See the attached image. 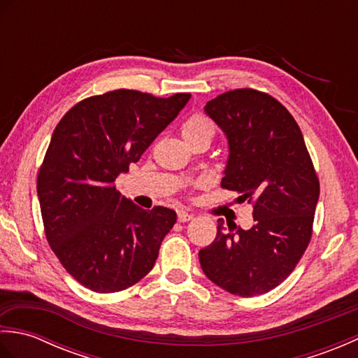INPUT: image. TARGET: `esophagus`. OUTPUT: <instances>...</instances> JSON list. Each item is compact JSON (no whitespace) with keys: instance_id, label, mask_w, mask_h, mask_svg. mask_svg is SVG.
Returning a JSON list of instances; mask_svg holds the SVG:
<instances>
[{"instance_id":"1","label":"esophagus","mask_w":358,"mask_h":358,"mask_svg":"<svg viewBox=\"0 0 358 358\" xmlns=\"http://www.w3.org/2000/svg\"><path fill=\"white\" fill-rule=\"evenodd\" d=\"M194 218V215L191 214V212H187V210H183V209H181V210H178V220H180V222H189V220H192Z\"/></svg>"}]
</instances>
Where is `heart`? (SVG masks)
I'll return each instance as SVG.
<instances>
[{
    "mask_svg": "<svg viewBox=\"0 0 358 358\" xmlns=\"http://www.w3.org/2000/svg\"><path fill=\"white\" fill-rule=\"evenodd\" d=\"M214 124H212V121L201 115V113H195V115L189 117L185 123L183 127H181V134H183L185 140H191L195 138V136H214Z\"/></svg>",
    "mask_w": 358,
    "mask_h": 358,
    "instance_id": "1",
    "label": "heart"
}]
</instances>
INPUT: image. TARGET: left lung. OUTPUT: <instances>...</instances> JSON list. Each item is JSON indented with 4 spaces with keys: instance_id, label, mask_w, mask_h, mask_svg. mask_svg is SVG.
<instances>
[{
    "instance_id": "8db88e82",
    "label": "left lung",
    "mask_w": 358,
    "mask_h": 358,
    "mask_svg": "<svg viewBox=\"0 0 358 358\" xmlns=\"http://www.w3.org/2000/svg\"><path fill=\"white\" fill-rule=\"evenodd\" d=\"M229 141L222 187L254 204L249 231L218 220L199 257L206 277L240 296L262 295L291 275L313 237L320 181L301 131L272 95L234 89L204 106Z\"/></svg>"
}]
</instances>
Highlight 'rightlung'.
<instances>
[{
    "mask_svg": "<svg viewBox=\"0 0 358 358\" xmlns=\"http://www.w3.org/2000/svg\"><path fill=\"white\" fill-rule=\"evenodd\" d=\"M189 98L110 90L75 104L53 131L36 178L44 234L63 268L90 291H124L154 268L177 214L135 206L115 180Z\"/></svg>",
    "mask_w": 358,
    "mask_h": 358,
    "instance_id": "1",
    "label": "right lung"
}]
</instances>
